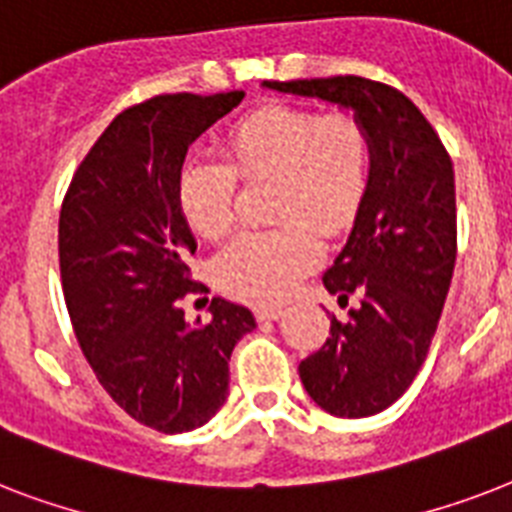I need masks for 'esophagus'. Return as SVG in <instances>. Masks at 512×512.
<instances>
[{"label": "esophagus", "mask_w": 512, "mask_h": 512, "mask_svg": "<svg viewBox=\"0 0 512 512\" xmlns=\"http://www.w3.org/2000/svg\"><path fill=\"white\" fill-rule=\"evenodd\" d=\"M281 308H273V305H260V308H255V316L257 321H276L281 319Z\"/></svg>", "instance_id": "esophagus-1"}]
</instances>
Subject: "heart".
<instances>
[{
    "instance_id": "b5f03b06",
    "label": "heart",
    "mask_w": 512,
    "mask_h": 512,
    "mask_svg": "<svg viewBox=\"0 0 512 512\" xmlns=\"http://www.w3.org/2000/svg\"><path fill=\"white\" fill-rule=\"evenodd\" d=\"M223 159L191 156L175 180V201L193 233L231 231L236 177L273 180L268 231L233 239L215 260V281L247 303H279L319 263L321 236H340L372 185V140L350 114L265 106L223 135Z\"/></svg>"
}]
</instances>
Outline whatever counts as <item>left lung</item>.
I'll list each match as a JSON object with an SVG mask.
<instances>
[{"instance_id":"1","label":"left lung","mask_w":512,"mask_h":512,"mask_svg":"<svg viewBox=\"0 0 512 512\" xmlns=\"http://www.w3.org/2000/svg\"><path fill=\"white\" fill-rule=\"evenodd\" d=\"M268 90L350 108L372 140V185L345 247L324 273L337 303L327 342L300 361L308 396L335 417H372L425 364L457 257L454 167L404 92L364 76L265 82Z\"/></svg>"}]
</instances>
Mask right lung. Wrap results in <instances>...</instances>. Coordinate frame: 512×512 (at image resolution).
<instances>
[{"mask_svg": "<svg viewBox=\"0 0 512 512\" xmlns=\"http://www.w3.org/2000/svg\"><path fill=\"white\" fill-rule=\"evenodd\" d=\"M244 92L156 95L108 124L71 177L58 225L63 297L84 358L106 393L159 433L201 428L228 398L233 345L249 308L215 297L207 327L180 308L196 239L175 180L201 132Z\"/></svg>", "mask_w": 512, "mask_h": 512, "instance_id": "add662e5", "label": "right lung"}]
</instances>
